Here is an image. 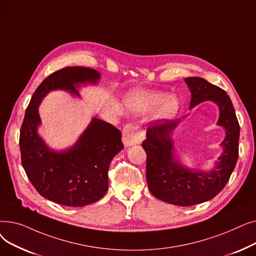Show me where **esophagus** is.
<instances>
[{"label": "esophagus", "instance_id": "1", "mask_svg": "<svg viewBox=\"0 0 256 256\" xmlns=\"http://www.w3.org/2000/svg\"><path fill=\"white\" fill-rule=\"evenodd\" d=\"M143 139V134L139 128L132 124H128L122 130V142L126 146L138 144Z\"/></svg>", "mask_w": 256, "mask_h": 256}]
</instances>
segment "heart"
Returning a JSON list of instances; mask_svg holds the SVG:
<instances>
[{
    "mask_svg": "<svg viewBox=\"0 0 256 256\" xmlns=\"http://www.w3.org/2000/svg\"><path fill=\"white\" fill-rule=\"evenodd\" d=\"M126 104L130 110L136 113H146L154 110L156 118L170 119L180 110V102L176 96H167L163 92L132 91L126 98Z\"/></svg>",
    "mask_w": 256,
    "mask_h": 256,
    "instance_id": "b5f03b06",
    "label": "heart"
}]
</instances>
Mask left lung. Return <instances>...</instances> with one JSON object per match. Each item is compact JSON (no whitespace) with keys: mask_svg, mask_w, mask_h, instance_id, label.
Segmentation results:
<instances>
[{"mask_svg":"<svg viewBox=\"0 0 256 256\" xmlns=\"http://www.w3.org/2000/svg\"><path fill=\"white\" fill-rule=\"evenodd\" d=\"M191 91L190 109L212 100L219 106L218 126L225 128L221 143L223 152L208 172L184 167L174 156L172 132L180 121L154 120L147 128L142 146L147 154L146 180L150 193L165 202L190 206L214 198L230 180L238 156L240 126L232 102L227 93L202 78H186Z\"/></svg>","mask_w":256,"mask_h":256,"instance_id":"1","label":"left lung"}]
</instances>
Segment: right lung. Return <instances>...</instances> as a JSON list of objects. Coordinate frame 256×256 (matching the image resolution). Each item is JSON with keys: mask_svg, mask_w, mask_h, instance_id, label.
Wrapping results in <instances>:
<instances>
[{"mask_svg": "<svg viewBox=\"0 0 256 256\" xmlns=\"http://www.w3.org/2000/svg\"><path fill=\"white\" fill-rule=\"evenodd\" d=\"M100 78V72L89 67H65L44 80L26 110L20 135L22 165L37 192L61 206H85L106 193L111 160L124 148L121 132L106 121L93 118L74 146L54 152L37 132L42 124L38 106L52 90L80 96L78 84H96Z\"/></svg>", "mask_w": 256, "mask_h": 256, "instance_id": "1", "label": "right lung"}]
</instances>
